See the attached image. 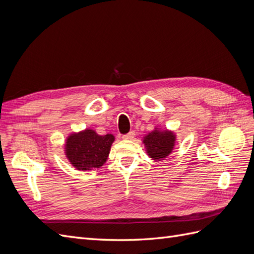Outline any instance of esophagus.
I'll list each match as a JSON object with an SVG mask.
<instances>
[{
    "label": "esophagus",
    "mask_w": 254,
    "mask_h": 254,
    "mask_svg": "<svg viewBox=\"0 0 254 254\" xmlns=\"http://www.w3.org/2000/svg\"><path fill=\"white\" fill-rule=\"evenodd\" d=\"M134 131H130V132H128L127 134H124L123 135V139H125V140H132L133 137H134Z\"/></svg>",
    "instance_id": "34e87169"
}]
</instances>
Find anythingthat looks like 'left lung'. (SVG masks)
Wrapping results in <instances>:
<instances>
[{
	"label": "left lung",
	"instance_id": "left-lung-1",
	"mask_svg": "<svg viewBox=\"0 0 254 254\" xmlns=\"http://www.w3.org/2000/svg\"><path fill=\"white\" fill-rule=\"evenodd\" d=\"M144 143L150 158L162 160L172 152L175 145V135L170 131H153L145 137Z\"/></svg>",
	"mask_w": 254,
	"mask_h": 254
}]
</instances>
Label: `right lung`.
Masks as SVG:
<instances>
[{"mask_svg": "<svg viewBox=\"0 0 254 254\" xmlns=\"http://www.w3.org/2000/svg\"><path fill=\"white\" fill-rule=\"evenodd\" d=\"M113 141L112 134L98 135L93 130L87 129L68 137L65 146L66 157L78 170L89 171L99 167L108 158Z\"/></svg>", "mask_w": 254, "mask_h": 254, "instance_id": "right-lung-1", "label": "right lung"}]
</instances>
